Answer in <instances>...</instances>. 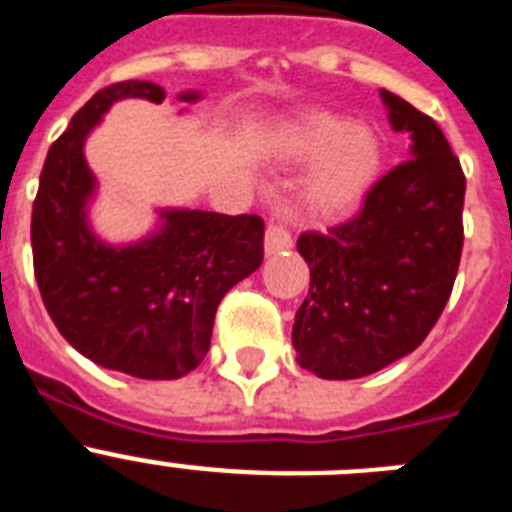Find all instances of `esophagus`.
<instances>
[{
	"label": "esophagus",
	"instance_id": "esophagus-1",
	"mask_svg": "<svg viewBox=\"0 0 512 512\" xmlns=\"http://www.w3.org/2000/svg\"><path fill=\"white\" fill-rule=\"evenodd\" d=\"M264 248L266 253H282L292 248V233L284 225V217H277V220H271L269 228H266V238H264Z\"/></svg>",
	"mask_w": 512,
	"mask_h": 512
}]
</instances>
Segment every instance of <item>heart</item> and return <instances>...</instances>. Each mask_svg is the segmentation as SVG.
I'll use <instances>...</instances> for the list:
<instances>
[{"instance_id":"1","label":"heart","mask_w":512,"mask_h":512,"mask_svg":"<svg viewBox=\"0 0 512 512\" xmlns=\"http://www.w3.org/2000/svg\"><path fill=\"white\" fill-rule=\"evenodd\" d=\"M282 153L292 164L318 161L305 184V200L315 212H343L372 187L379 171V140L372 130L328 112H310L287 130Z\"/></svg>"}]
</instances>
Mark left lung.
<instances>
[{
	"mask_svg": "<svg viewBox=\"0 0 512 512\" xmlns=\"http://www.w3.org/2000/svg\"><path fill=\"white\" fill-rule=\"evenodd\" d=\"M410 156L379 179L351 220L307 230L297 251L310 289L295 315L297 364L323 379H359L425 341L454 289L464 246L467 179L428 115L382 89Z\"/></svg>",
	"mask_w": 512,
	"mask_h": 512,
	"instance_id": "8db88e82",
	"label": "left lung"
}]
</instances>
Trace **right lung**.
I'll list each match as a JSON object with an SVG mask.
<instances>
[{
    "label": "right lung",
    "instance_id": "obj_1",
    "mask_svg": "<svg viewBox=\"0 0 512 512\" xmlns=\"http://www.w3.org/2000/svg\"><path fill=\"white\" fill-rule=\"evenodd\" d=\"M128 97L161 104L166 94L153 81L99 89L45 156L30 223L35 282L79 354L130 377L179 379L205 359L220 300L264 261V220L161 210V225L143 241L110 246L97 238L87 217L97 179L84 140ZM179 99L197 102L200 92Z\"/></svg>",
    "mask_w": 512,
    "mask_h": 512
}]
</instances>
